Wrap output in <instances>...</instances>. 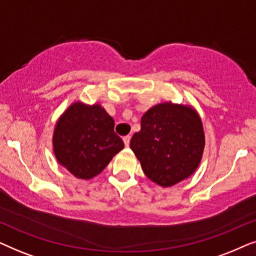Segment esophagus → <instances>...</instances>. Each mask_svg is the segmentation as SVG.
<instances>
[{"label":"esophagus","instance_id":"34e87169","mask_svg":"<svg viewBox=\"0 0 256 256\" xmlns=\"http://www.w3.org/2000/svg\"><path fill=\"white\" fill-rule=\"evenodd\" d=\"M129 142H130V136H124V143L126 146H129Z\"/></svg>","mask_w":256,"mask_h":256}]
</instances>
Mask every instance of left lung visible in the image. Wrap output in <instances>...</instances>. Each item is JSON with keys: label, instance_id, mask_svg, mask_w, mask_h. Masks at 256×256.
I'll use <instances>...</instances> for the list:
<instances>
[{"label": "left lung", "instance_id": "obj_1", "mask_svg": "<svg viewBox=\"0 0 256 256\" xmlns=\"http://www.w3.org/2000/svg\"><path fill=\"white\" fill-rule=\"evenodd\" d=\"M204 148L205 134L198 112L191 104L172 101L149 108L141 118V130L130 140V149L143 172L162 188L194 174Z\"/></svg>", "mask_w": 256, "mask_h": 256}]
</instances>
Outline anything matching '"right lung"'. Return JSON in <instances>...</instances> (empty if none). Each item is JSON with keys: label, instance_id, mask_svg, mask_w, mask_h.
<instances>
[{"label": "right lung", "instance_id": "obj_1", "mask_svg": "<svg viewBox=\"0 0 256 256\" xmlns=\"http://www.w3.org/2000/svg\"><path fill=\"white\" fill-rule=\"evenodd\" d=\"M124 146L114 132L113 118L100 104L74 101L54 124L52 149L56 160L79 180L98 176Z\"/></svg>", "mask_w": 256, "mask_h": 256}]
</instances>
